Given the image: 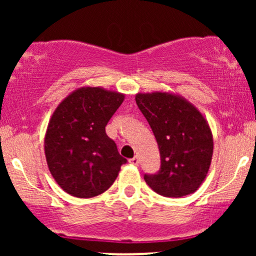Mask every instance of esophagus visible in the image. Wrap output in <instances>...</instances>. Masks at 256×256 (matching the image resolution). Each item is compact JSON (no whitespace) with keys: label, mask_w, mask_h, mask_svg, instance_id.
I'll list each match as a JSON object with an SVG mask.
<instances>
[{"label":"esophagus","mask_w":256,"mask_h":256,"mask_svg":"<svg viewBox=\"0 0 256 256\" xmlns=\"http://www.w3.org/2000/svg\"><path fill=\"white\" fill-rule=\"evenodd\" d=\"M128 162H130L131 165H134V166L140 165V160H138L137 156H134L132 158H130V160H128Z\"/></svg>","instance_id":"34e87169"}]
</instances>
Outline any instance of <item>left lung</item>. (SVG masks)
<instances>
[{
	"instance_id": "left-lung-1",
	"label": "left lung",
	"mask_w": 256,
	"mask_h": 256,
	"mask_svg": "<svg viewBox=\"0 0 256 256\" xmlns=\"http://www.w3.org/2000/svg\"><path fill=\"white\" fill-rule=\"evenodd\" d=\"M136 104L156 138L161 158L158 173L144 174L146 183L166 198L195 192L212 161L208 122L195 106L173 94H137Z\"/></svg>"
}]
</instances>
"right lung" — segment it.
<instances>
[{"label": "right lung", "mask_w": 256, "mask_h": 256, "mask_svg": "<svg viewBox=\"0 0 256 256\" xmlns=\"http://www.w3.org/2000/svg\"><path fill=\"white\" fill-rule=\"evenodd\" d=\"M124 95L102 88L73 91L52 113L44 138L49 171L64 192L88 198L104 192L126 158L106 134Z\"/></svg>", "instance_id": "obj_1"}]
</instances>
